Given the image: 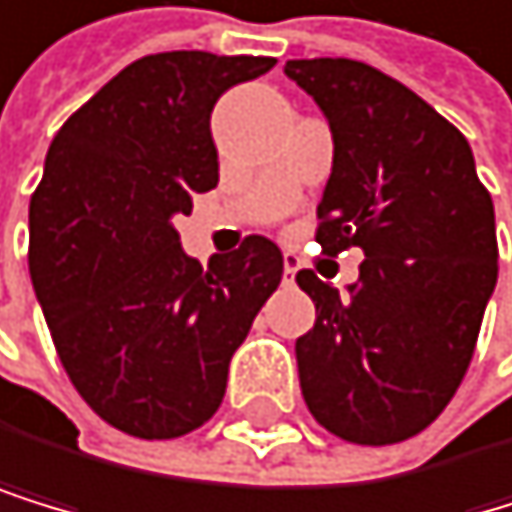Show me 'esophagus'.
Segmentation results:
<instances>
[{
  "mask_svg": "<svg viewBox=\"0 0 512 512\" xmlns=\"http://www.w3.org/2000/svg\"><path fill=\"white\" fill-rule=\"evenodd\" d=\"M300 266H304V262H300L297 253H285V281H294V275L300 272Z\"/></svg>",
  "mask_w": 512,
  "mask_h": 512,
  "instance_id": "1",
  "label": "esophagus"
}]
</instances>
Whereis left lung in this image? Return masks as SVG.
<instances>
[{
  "label": "left lung",
  "mask_w": 512,
  "mask_h": 512,
  "mask_svg": "<svg viewBox=\"0 0 512 512\" xmlns=\"http://www.w3.org/2000/svg\"><path fill=\"white\" fill-rule=\"evenodd\" d=\"M285 75L332 132L316 243L329 256L364 250L348 294L297 272L316 304L294 345L300 392L335 437L399 443L469 370L497 285L494 202L465 135L402 81L354 59H288Z\"/></svg>",
  "instance_id": "left-lung-1"
}]
</instances>
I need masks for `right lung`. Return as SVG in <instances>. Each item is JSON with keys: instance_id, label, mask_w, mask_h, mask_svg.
Wrapping results in <instances>:
<instances>
[{"instance_id": "add662e5", "label": "right lung", "mask_w": 512, "mask_h": 512, "mask_svg": "<svg viewBox=\"0 0 512 512\" xmlns=\"http://www.w3.org/2000/svg\"><path fill=\"white\" fill-rule=\"evenodd\" d=\"M272 56L135 59L75 110L31 196V281L72 386L116 431L170 440L218 412L227 367L281 281L269 237L208 269L173 227L218 186L212 110Z\"/></svg>"}]
</instances>
